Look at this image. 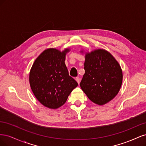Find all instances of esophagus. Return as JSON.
I'll list each match as a JSON object with an SVG mask.
<instances>
[{
    "instance_id": "esophagus-1",
    "label": "esophagus",
    "mask_w": 146,
    "mask_h": 146,
    "mask_svg": "<svg viewBox=\"0 0 146 146\" xmlns=\"http://www.w3.org/2000/svg\"><path fill=\"white\" fill-rule=\"evenodd\" d=\"M76 81L77 82V83L78 84L80 83V77H76Z\"/></svg>"
}]
</instances>
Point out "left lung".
<instances>
[{"label": "left lung", "mask_w": 146, "mask_h": 146, "mask_svg": "<svg viewBox=\"0 0 146 146\" xmlns=\"http://www.w3.org/2000/svg\"><path fill=\"white\" fill-rule=\"evenodd\" d=\"M80 87L92 102L102 105L115 97L122 82V72L117 61L107 50L88 53L84 63Z\"/></svg>", "instance_id": "1"}]
</instances>
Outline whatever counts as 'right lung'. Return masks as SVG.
I'll return each mask as SVG.
<instances>
[{
    "label": "right lung",
    "instance_id": "right-lung-1",
    "mask_svg": "<svg viewBox=\"0 0 146 146\" xmlns=\"http://www.w3.org/2000/svg\"><path fill=\"white\" fill-rule=\"evenodd\" d=\"M68 52V48L63 52L48 48L36 59L30 70L31 89L39 102L47 108L56 109L64 105L78 85L69 76L64 63Z\"/></svg>",
    "mask_w": 146,
    "mask_h": 146
}]
</instances>
